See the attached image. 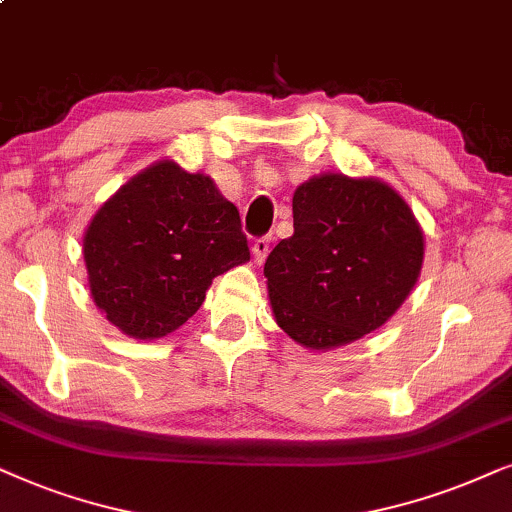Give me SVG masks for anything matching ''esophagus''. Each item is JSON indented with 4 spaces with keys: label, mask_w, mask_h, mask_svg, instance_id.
<instances>
[{
    "label": "esophagus",
    "mask_w": 512,
    "mask_h": 512,
    "mask_svg": "<svg viewBox=\"0 0 512 512\" xmlns=\"http://www.w3.org/2000/svg\"><path fill=\"white\" fill-rule=\"evenodd\" d=\"M269 245H271V236H262L252 243V257H255L257 264H262L264 257L269 255Z\"/></svg>",
    "instance_id": "34e87169"
}]
</instances>
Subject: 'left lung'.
<instances>
[{
	"mask_svg": "<svg viewBox=\"0 0 512 512\" xmlns=\"http://www.w3.org/2000/svg\"><path fill=\"white\" fill-rule=\"evenodd\" d=\"M295 234L264 264L281 330L330 351L377 330L403 306L424 264V231L379 177L320 173L292 196Z\"/></svg>",
	"mask_w": 512,
	"mask_h": 512,
	"instance_id": "8db88e82",
	"label": "left lung"
}]
</instances>
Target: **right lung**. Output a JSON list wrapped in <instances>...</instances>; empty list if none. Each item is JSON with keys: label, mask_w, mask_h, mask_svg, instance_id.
<instances>
[{"label": "right lung", "mask_w": 512, "mask_h": 512, "mask_svg": "<svg viewBox=\"0 0 512 512\" xmlns=\"http://www.w3.org/2000/svg\"><path fill=\"white\" fill-rule=\"evenodd\" d=\"M250 260L241 217L210 175L161 159L133 175L84 231L88 290L121 332L152 342L199 311L215 276Z\"/></svg>", "instance_id": "1"}]
</instances>
